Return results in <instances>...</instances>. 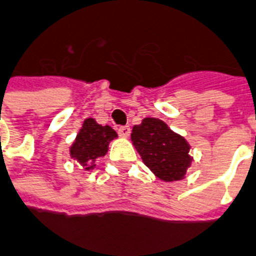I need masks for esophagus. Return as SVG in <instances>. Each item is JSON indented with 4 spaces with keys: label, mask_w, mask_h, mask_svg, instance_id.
<instances>
[{
    "label": "esophagus",
    "mask_w": 256,
    "mask_h": 256,
    "mask_svg": "<svg viewBox=\"0 0 256 256\" xmlns=\"http://www.w3.org/2000/svg\"><path fill=\"white\" fill-rule=\"evenodd\" d=\"M130 134V126H118V135L121 136V138H128Z\"/></svg>",
    "instance_id": "1"
}]
</instances>
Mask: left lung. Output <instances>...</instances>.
Returning <instances> with one entry per match:
<instances>
[{
    "label": "left lung",
    "instance_id": "obj_1",
    "mask_svg": "<svg viewBox=\"0 0 256 256\" xmlns=\"http://www.w3.org/2000/svg\"><path fill=\"white\" fill-rule=\"evenodd\" d=\"M132 143L146 166L166 182L182 180L190 167V146L185 138L172 132L164 121L147 117L134 126Z\"/></svg>",
    "mask_w": 256,
    "mask_h": 256
}]
</instances>
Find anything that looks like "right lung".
I'll return each instance as SVG.
<instances>
[{"label": "right lung", "mask_w": 256, "mask_h": 256, "mask_svg": "<svg viewBox=\"0 0 256 256\" xmlns=\"http://www.w3.org/2000/svg\"><path fill=\"white\" fill-rule=\"evenodd\" d=\"M116 138V130L112 126H101L94 118H86L70 147L71 158L76 159L84 170H92L96 167V160L108 152L110 140Z\"/></svg>", "instance_id": "add662e5"}]
</instances>
